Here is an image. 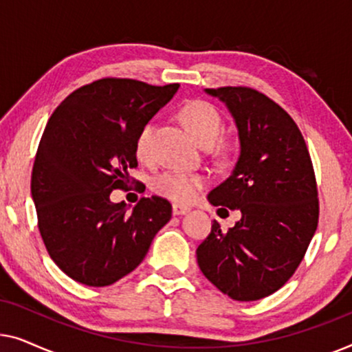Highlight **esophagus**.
<instances>
[{"instance_id": "esophagus-1", "label": "esophagus", "mask_w": 352, "mask_h": 352, "mask_svg": "<svg viewBox=\"0 0 352 352\" xmlns=\"http://www.w3.org/2000/svg\"><path fill=\"white\" fill-rule=\"evenodd\" d=\"M186 213H189V208H187V206L179 205V204L173 205V214H175V216H181V214H186Z\"/></svg>"}]
</instances>
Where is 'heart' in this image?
<instances>
[{
	"label": "heart",
	"instance_id": "1",
	"mask_svg": "<svg viewBox=\"0 0 352 352\" xmlns=\"http://www.w3.org/2000/svg\"><path fill=\"white\" fill-rule=\"evenodd\" d=\"M179 118L201 146H213L218 141L221 128H223V118L211 104L204 102V100H192L181 109ZM153 131H155V123L153 122H147L139 129L136 142H134L139 160L151 158ZM206 182H208L206 176L200 175V173L168 170L155 176L152 187L157 194L173 201L190 204L199 197Z\"/></svg>",
	"mask_w": 352,
	"mask_h": 352
}]
</instances>
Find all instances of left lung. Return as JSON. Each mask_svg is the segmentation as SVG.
<instances>
[{"mask_svg":"<svg viewBox=\"0 0 352 352\" xmlns=\"http://www.w3.org/2000/svg\"><path fill=\"white\" fill-rule=\"evenodd\" d=\"M205 93L229 110L240 146L232 173L208 201L242 218L228 230L214 221L197 261L224 295L256 301L285 285L309 247L319 221L314 170L296 123L274 100L232 86Z\"/></svg>","mask_w":352,"mask_h":352,"instance_id":"1","label":"left lung"}]
</instances>
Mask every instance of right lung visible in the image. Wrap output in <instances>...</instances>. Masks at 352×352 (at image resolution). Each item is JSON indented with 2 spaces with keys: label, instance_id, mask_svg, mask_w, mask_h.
<instances>
[{
  "label": "right lung",
  "instance_id": "add662e5",
  "mask_svg": "<svg viewBox=\"0 0 352 352\" xmlns=\"http://www.w3.org/2000/svg\"><path fill=\"white\" fill-rule=\"evenodd\" d=\"M179 85L104 78L76 89L54 110L32 173V199L43 242L62 272L107 287L134 271L171 219L170 201L141 199L128 213L110 194L138 166L136 136Z\"/></svg>",
  "mask_w": 352,
  "mask_h": 352
}]
</instances>
